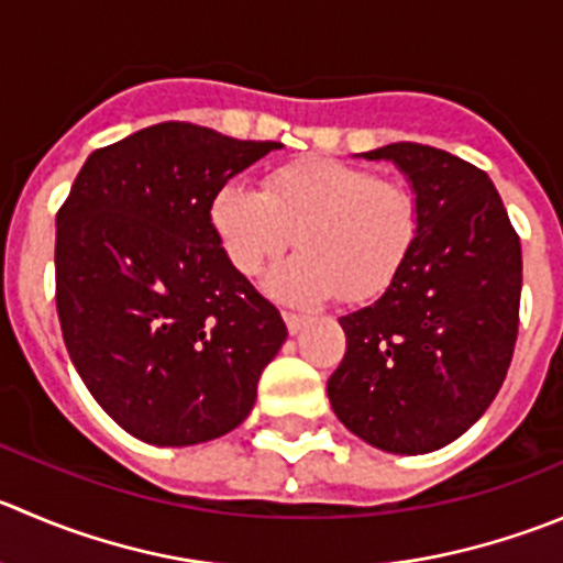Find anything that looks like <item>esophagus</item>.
I'll return each mask as SVG.
<instances>
[{
  "mask_svg": "<svg viewBox=\"0 0 563 563\" xmlns=\"http://www.w3.org/2000/svg\"><path fill=\"white\" fill-rule=\"evenodd\" d=\"M283 321H286L288 332H291V335H297V332L302 330L305 324H308V316H302V313H283Z\"/></svg>",
  "mask_w": 563,
  "mask_h": 563,
  "instance_id": "obj_1",
  "label": "esophagus"
}]
</instances>
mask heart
Listing matches in <instances>:
<instances>
[{
    "label": "heart",
    "instance_id": "heart-1",
    "mask_svg": "<svg viewBox=\"0 0 563 563\" xmlns=\"http://www.w3.org/2000/svg\"><path fill=\"white\" fill-rule=\"evenodd\" d=\"M209 225L228 264L255 277L297 233V255L266 280L272 297L313 305L343 294L371 302L396 283L418 242V203L368 167L299 159L272 170L264 192L225 181L209 200Z\"/></svg>",
    "mask_w": 563,
    "mask_h": 563
}]
</instances>
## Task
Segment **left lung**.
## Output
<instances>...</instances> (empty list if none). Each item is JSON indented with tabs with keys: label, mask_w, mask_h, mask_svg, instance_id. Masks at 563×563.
Listing matches in <instances>:
<instances>
[{
	"label": "left lung",
	"mask_w": 563,
	"mask_h": 563,
	"mask_svg": "<svg viewBox=\"0 0 563 563\" xmlns=\"http://www.w3.org/2000/svg\"><path fill=\"white\" fill-rule=\"evenodd\" d=\"M363 156L407 176L418 242L374 305L338 319L346 354L327 396L374 449L429 454L465 434L504 385L520 324V236L471 162L418 143Z\"/></svg>",
	"instance_id": "left-lung-1"
}]
</instances>
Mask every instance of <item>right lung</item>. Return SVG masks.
<instances>
[{
  "instance_id": "add662e5",
  "label": "right lung",
  "mask_w": 563,
  "mask_h": 563,
  "mask_svg": "<svg viewBox=\"0 0 563 563\" xmlns=\"http://www.w3.org/2000/svg\"><path fill=\"white\" fill-rule=\"evenodd\" d=\"M280 143L156 123L98 148L57 211V316L103 412L151 445H198L250 415L286 343L209 225L220 184Z\"/></svg>"
}]
</instances>
